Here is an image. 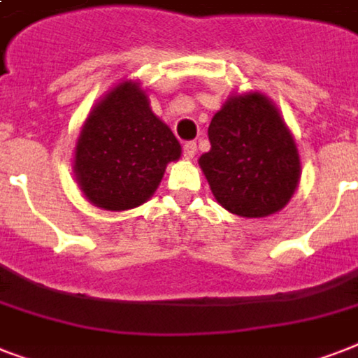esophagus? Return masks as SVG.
<instances>
[{"mask_svg":"<svg viewBox=\"0 0 358 358\" xmlns=\"http://www.w3.org/2000/svg\"><path fill=\"white\" fill-rule=\"evenodd\" d=\"M196 154V143L195 141H189L184 145V157L185 159H193Z\"/></svg>","mask_w":358,"mask_h":358,"instance_id":"34e87169","label":"esophagus"}]
</instances>
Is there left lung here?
<instances>
[{
    "instance_id": "obj_1",
    "label": "left lung",
    "mask_w": 358,
    "mask_h": 358,
    "mask_svg": "<svg viewBox=\"0 0 358 358\" xmlns=\"http://www.w3.org/2000/svg\"><path fill=\"white\" fill-rule=\"evenodd\" d=\"M212 148L199 157L215 201L239 217L280 212L301 180L294 134L278 108L260 91L234 92L213 115Z\"/></svg>"
}]
</instances>
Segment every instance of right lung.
<instances>
[{
    "mask_svg": "<svg viewBox=\"0 0 358 358\" xmlns=\"http://www.w3.org/2000/svg\"><path fill=\"white\" fill-rule=\"evenodd\" d=\"M182 146L154 115L139 80H122L87 115L74 148V176L87 201L109 212L145 204Z\"/></svg>",
    "mask_w": 358,
    "mask_h": 358,
    "instance_id": "right-lung-1",
    "label": "right lung"
}]
</instances>
